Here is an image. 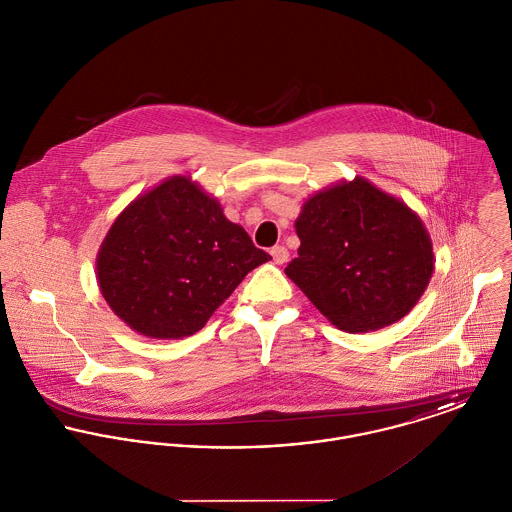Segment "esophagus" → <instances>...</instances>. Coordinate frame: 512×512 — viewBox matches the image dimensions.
<instances>
[{"instance_id":"34e87169","label":"esophagus","mask_w":512,"mask_h":512,"mask_svg":"<svg viewBox=\"0 0 512 512\" xmlns=\"http://www.w3.org/2000/svg\"><path fill=\"white\" fill-rule=\"evenodd\" d=\"M272 258H274V262L276 264H286L288 262V258H290V252H288V248L286 246H274L272 248Z\"/></svg>"}]
</instances>
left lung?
<instances>
[{"instance_id":"obj_1","label":"left lung","mask_w":512,"mask_h":512,"mask_svg":"<svg viewBox=\"0 0 512 512\" xmlns=\"http://www.w3.org/2000/svg\"><path fill=\"white\" fill-rule=\"evenodd\" d=\"M295 232L301 246L288 278L347 333L392 325L430 284L434 252L422 220L361 177L313 195Z\"/></svg>"}]
</instances>
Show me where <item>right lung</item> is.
<instances>
[{"label":"right lung","mask_w":512,"mask_h":512,"mask_svg":"<svg viewBox=\"0 0 512 512\" xmlns=\"http://www.w3.org/2000/svg\"><path fill=\"white\" fill-rule=\"evenodd\" d=\"M270 258L215 199L179 175L116 219L96 270L104 299L132 329L181 339L203 329L244 276Z\"/></svg>","instance_id":"obj_1"}]
</instances>
